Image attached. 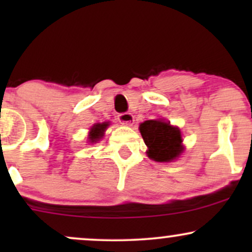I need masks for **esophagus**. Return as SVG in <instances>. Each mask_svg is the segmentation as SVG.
I'll use <instances>...</instances> for the list:
<instances>
[{
    "label": "esophagus",
    "mask_w": 252,
    "mask_h": 252,
    "mask_svg": "<svg viewBox=\"0 0 252 252\" xmlns=\"http://www.w3.org/2000/svg\"><path fill=\"white\" fill-rule=\"evenodd\" d=\"M118 122L126 124V126H131L134 123V116L130 112H123L118 115Z\"/></svg>",
    "instance_id": "1"
}]
</instances>
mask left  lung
<instances>
[{
	"label": "left lung",
	"mask_w": 252,
	"mask_h": 252,
	"mask_svg": "<svg viewBox=\"0 0 252 252\" xmlns=\"http://www.w3.org/2000/svg\"><path fill=\"white\" fill-rule=\"evenodd\" d=\"M140 132L148 147L147 155L156 162H172L184 152L181 131L163 120H149L140 124Z\"/></svg>",
	"instance_id": "1"
}]
</instances>
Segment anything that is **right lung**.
<instances>
[{
  "instance_id": "add662e5",
  "label": "right lung",
  "mask_w": 252,
  "mask_h": 252,
  "mask_svg": "<svg viewBox=\"0 0 252 252\" xmlns=\"http://www.w3.org/2000/svg\"><path fill=\"white\" fill-rule=\"evenodd\" d=\"M109 126V122L104 123H96L89 132V142L90 143H97L98 141L104 136V131Z\"/></svg>"
}]
</instances>
